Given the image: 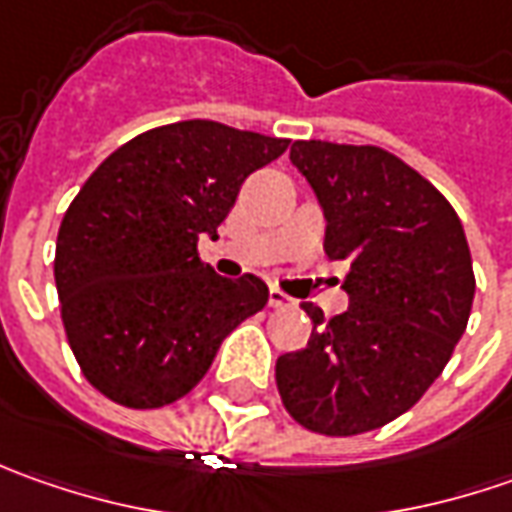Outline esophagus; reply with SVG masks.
I'll return each instance as SVG.
<instances>
[{"instance_id": "34e87169", "label": "esophagus", "mask_w": 512, "mask_h": 512, "mask_svg": "<svg viewBox=\"0 0 512 512\" xmlns=\"http://www.w3.org/2000/svg\"><path fill=\"white\" fill-rule=\"evenodd\" d=\"M267 305H270V307H287V305H293V299H290V296H285V293H282L279 287H270Z\"/></svg>"}]
</instances>
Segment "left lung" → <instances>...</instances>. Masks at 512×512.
<instances>
[{
    "label": "left lung",
    "instance_id": "obj_1",
    "mask_svg": "<svg viewBox=\"0 0 512 512\" xmlns=\"http://www.w3.org/2000/svg\"><path fill=\"white\" fill-rule=\"evenodd\" d=\"M290 162L325 213V253L350 262V307L313 319L310 342L276 359L287 413L325 436L393 422L442 376L476 279L456 210L399 156L373 145L293 142Z\"/></svg>",
    "mask_w": 512,
    "mask_h": 512
}]
</instances>
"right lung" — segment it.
<instances>
[{"label":"right lung","mask_w":512,"mask_h":512,"mask_svg":"<svg viewBox=\"0 0 512 512\" xmlns=\"http://www.w3.org/2000/svg\"><path fill=\"white\" fill-rule=\"evenodd\" d=\"M290 139L190 119L113 150L70 202L56 290L70 350L110 402L150 410L202 382L225 336L267 305V285L199 259L253 170Z\"/></svg>","instance_id":"obj_1"}]
</instances>
